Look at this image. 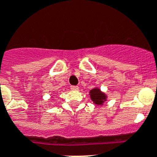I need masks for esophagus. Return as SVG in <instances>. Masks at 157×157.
Instances as JSON below:
<instances>
[{
	"instance_id": "1",
	"label": "esophagus",
	"mask_w": 157,
	"mask_h": 157,
	"mask_svg": "<svg viewBox=\"0 0 157 157\" xmlns=\"http://www.w3.org/2000/svg\"><path fill=\"white\" fill-rule=\"evenodd\" d=\"M71 89L72 90H75V91H76V90H78V86H71Z\"/></svg>"
}]
</instances>
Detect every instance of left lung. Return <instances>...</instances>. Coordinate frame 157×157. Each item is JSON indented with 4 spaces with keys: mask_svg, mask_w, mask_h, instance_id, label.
I'll use <instances>...</instances> for the list:
<instances>
[{
    "mask_svg": "<svg viewBox=\"0 0 157 157\" xmlns=\"http://www.w3.org/2000/svg\"><path fill=\"white\" fill-rule=\"evenodd\" d=\"M90 99L93 101V103L95 105L101 106L103 105V103L107 101V94L101 91V90L98 87L93 88L92 90H90Z\"/></svg>",
    "mask_w": 157,
    "mask_h": 157,
    "instance_id": "1",
    "label": "left lung"
}]
</instances>
